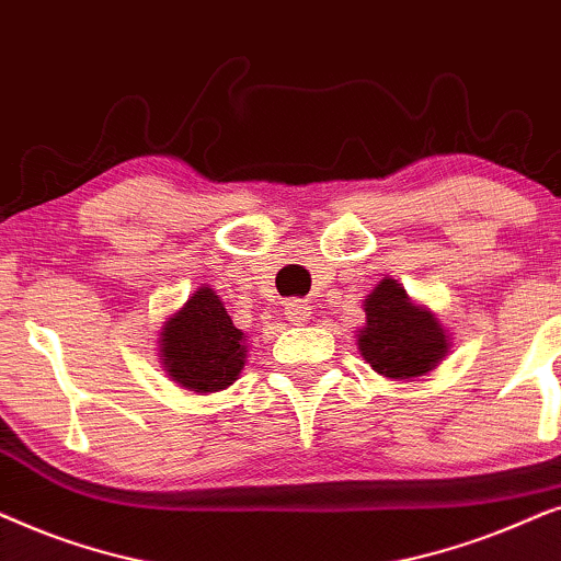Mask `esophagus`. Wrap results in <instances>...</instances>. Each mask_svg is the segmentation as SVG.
Here are the masks:
<instances>
[{"label": "esophagus", "instance_id": "34e87169", "mask_svg": "<svg viewBox=\"0 0 561 561\" xmlns=\"http://www.w3.org/2000/svg\"><path fill=\"white\" fill-rule=\"evenodd\" d=\"M312 308L308 302H302V300H289V302H285V316H287V320L289 323H295V325H305L310 320V312Z\"/></svg>", "mask_w": 561, "mask_h": 561}]
</instances>
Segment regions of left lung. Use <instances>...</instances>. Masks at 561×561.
Wrapping results in <instances>:
<instances>
[{"label":"left lung","instance_id":"obj_1","mask_svg":"<svg viewBox=\"0 0 561 561\" xmlns=\"http://www.w3.org/2000/svg\"><path fill=\"white\" fill-rule=\"evenodd\" d=\"M367 323L356 331V346L377 375L413 382L438 367L451 339L431 308L410 300L398 279L385 276L364 300Z\"/></svg>","mask_w":561,"mask_h":561}]
</instances>
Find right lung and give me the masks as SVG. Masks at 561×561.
Here are the masks:
<instances>
[{"mask_svg": "<svg viewBox=\"0 0 561 561\" xmlns=\"http://www.w3.org/2000/svg\"><path fill=\"white\" fill-rule=\"evenodd\" d=\"M245 341L213 287H197L182 308L163 320L159 356L169 379L182 390L210 394L241 377Z\"/></svg>", "mask_w": 561, "mask_h": 561, "instance_id": "obj_1", "label": "right lung"}]
</instances>
